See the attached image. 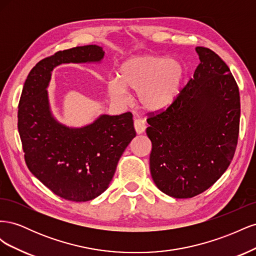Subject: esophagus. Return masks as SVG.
Wrapping results in <instances>:
<instances>
[{
  "instance_id": "obj_1",
  "label": "esophagus",
  "mask_w": 256,
  "mask_h": 256,
  "mask_svg": "<svg viewBox=\"0 0 256 256\" xmlns=\"http://www.w3.org/2000/svg\"><path fill=\"white\" fill-rule=\"evenodd\" d=\"M134 129H136L138 134H143L146 129L145 122L143 120H134Z\"/></svg>"
}]
</instances>
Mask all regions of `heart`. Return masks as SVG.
Here are the masks:
<instances>
[{
  "instance_id": "b5f03b06",
  "label": "heart",
  "mask_w": 256,
  "mask_h": 256,
  "mask_svg": "<svg viewBox=\"0 0 256 256\" xmlns=\"http://www.w3.org/2000/svg\"><path fill=\"white\" fill-rule=\"evenodd\" d=\"M182 79L180 62L143 54L124 60L106 90L116 104L126 102V92H136L138 106L146 112L156 113L174 102Z\"/></svg>"
}]
</instances>
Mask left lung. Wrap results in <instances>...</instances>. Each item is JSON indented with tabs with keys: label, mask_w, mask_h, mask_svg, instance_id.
<instances>
[{
	"label": "left lung",
	"mask_w": 256,
	"mask_h": 256,
	"mask_svg": "<svg viewBox=\"0 0 256 256\" xmlns=\"http://www.w3.org/2000/svg\"><path fill=\"white\" fill-rule=\"evenodd\" d=\"M200 63L168 109L147 118L150 174L175 198L204 192L226 171L239 134L240 97L228 66L214 51L196 47Z\"/></svg>",
	"instance_id": "8db88e82"
}]
</instances>
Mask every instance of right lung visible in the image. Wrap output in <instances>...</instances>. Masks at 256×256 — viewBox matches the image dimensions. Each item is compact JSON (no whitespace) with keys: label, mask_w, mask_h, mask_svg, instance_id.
I'll return each instance as SVG.
<instances>
[{"label":"right lung","mask_w":256,"mask_h":256,"mask_svg":"<svg viewBox=\"0 0 256 256\" xmlns=\"http://www.w3.org/2000/svg\"><path fill=\"white\" fill-rule=\"evenodd\" d=\"M104 51L96 44L81 46L38 62L22 90L18 130L26 164L54 194L86 202L104 192L118 160L136 136L132 114L100 115L80 128L54 118L48 96L53 69L62 64L100 63Z\"/></svg>","instance_id":"add662e5"}]
</instances>
